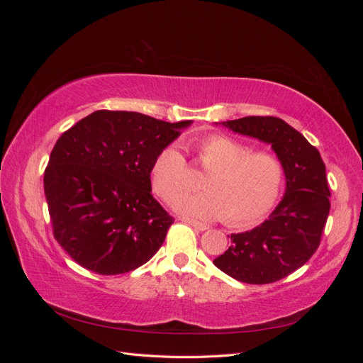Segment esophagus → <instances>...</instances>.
Listing matches in <instances>:
<instances>
[{
    "instance_id": "obj_1",
    "label": "esophagus",
    "mask_w": 363,
    "mask_h": 363,
    "mask_svg": "<svg viewBox=\"0 0 363 363\" xmlns=\"http://www.w3.org/2000/svg\"><path fill=\"white\" fill-rule=\"evenodd\" d=\"M180 221H182V223H184V224H189V225H192L194 228L200 230V232H204V230H207V228H208L206 224H203V223H200V221H195V219H191V218H180Z\"/></svg>"
}]
</instances>
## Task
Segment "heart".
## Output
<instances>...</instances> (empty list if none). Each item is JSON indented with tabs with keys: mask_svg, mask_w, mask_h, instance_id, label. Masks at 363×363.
Returning a JSON list of instances; mask_svg holds the SVG:
<instances>
[{
	"mask_svg": "<svg viewBox=\"0 0 363 363\" xmlns=\"http://www.w3.org/2000/svg\"><path fill=\"white\" fill-rule=\"evenodd\" d=\"M204 192L180 195L189 188L188 162L177 145L164 147L151 167V183L175 211L199 219H221L230 225H248L276 204L284 182L281 160L268 151H251L242 142L224 135L206 136L196 144Z\"/></svg>",
	"mask_w": 363,
	"mask_h": 363,
	"instance_id": "1",
	"label": "heart"
}]
</instances>
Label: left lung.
<instances>
[{"label":"left lung","mask_w":363,"mask_h":363,"mask_svg":"<svg viewBox=\"0 0 363 363\" xmlns=\"http://www.w3.org/2000/svg\"><path fill=\"white\" fill-rule=\"evenodd\" d=\"M221 124L271 145L283 163L286 192L260 225L230 236L232 245L213 263L244 283L281 280L301 268L320 247L330 212L325 164L320 151L280 118L245 116Z\"/></svg>","instance_id":"1"}]
</instances>
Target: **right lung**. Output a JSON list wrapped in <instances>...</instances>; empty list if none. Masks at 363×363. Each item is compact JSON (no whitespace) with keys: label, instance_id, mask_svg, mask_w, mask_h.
I'll return each instance as SVG.
<instances>
[{"label":"right lung","instance_id":"right-lung-1","mask_svg":"<svg viewBox=\"0 0 363 363\" xmlns=\"http://www.w3.org/2000/svg\"><path fill=\"white\" fill-rule=\"evenodd\" d=\"M191 124L96 111L57 139L43 189L52 235L79 265L115 276L156 255L174 219L152 199L151 167Z\"/></svg>","mask_w":363,"mask_h":363}]
</instances>
